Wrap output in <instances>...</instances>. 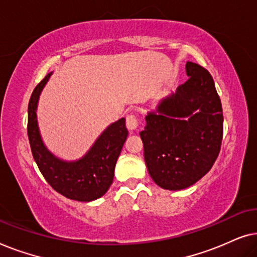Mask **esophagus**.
<instances>
[{"mask_svg":"<svg viewBox=\"0 0 257 257\" xmlns=\"http://www.w3.org/2000/svg\"><path fill=\"white\" fill-rule=\"evenodd\" d=\"M139 119L137 117V114L135 113H130L127 114V117H126V127H127L130 131H135L139 127Z\"/></svg>","mask_w":257,"mask_h":257,"instance_id":"1","label":"esophagus"}]
</instances>
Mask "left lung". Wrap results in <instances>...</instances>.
Segmentation results:
<instances>
[{"label":"left lung","instance_id":"1","mask_svg":"<svg viewBox=\"0 0 257 257\" xmlns=\"http://www.w3.org/2000/svg\"><path fill=\"white\" fill-rule=\"evenodd\" d=\"M188 79L145 117L139 133L153 181L179 191L209 172L220 153L222 105L213 77L201 65L186 63Z\"/></svg>","mask_w":257,"mask_h":257}]
</instances>
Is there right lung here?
<instances>
[{
	"label": "right lung",
	"instance_id": "add662e5",
	"mask_svg": "<svg viewBox=\"0 0 257 257\" xmlns=\"http://www.w3.org/2000/svg\"><path fill=\"white\" fill-rule=\"evenodd\" d=\"M51 75L52 72L48 73L35 87L28 105V137L31 152L41 173L56 192L77 201H92L103 196L113 181L115 163L128 135L125 118L108 126L79 160L59 159L45 147L36 115L38 98Z\"/></svg>",
	"mask_w": 257,
	"mask_h": 257
}]
</instances>
